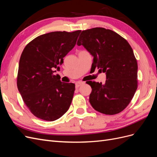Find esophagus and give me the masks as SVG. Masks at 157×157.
<instances>
[{"instance_id":"1","label":"esophagus","mask_w":157,"mask_h":157,"mask_svg":"<svg viewBox=\"0 0 157 157\" xmlns=\"http://www.w3.org/2000/svg\"><path fill=\"white\" fill-rule=\"evenodd\" d=\"M84 84V82H76V84H75L76 88H78L79 86H81V85H82Z\"/></svg>"}]
</instances>
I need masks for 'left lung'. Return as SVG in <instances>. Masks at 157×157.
Here are the masks:
<instances>
[{"instance_id":"left-lung-1","label":"left lung","mask_w":157,"mask_h":157,"mask_svg":"<svg viewBox=\"0 0 157 157\" xmlns=\"http://www.w3.org/2000/svg\"><path fill=\"white\" fill-rule=\"evenodd\" d=\"M93 57L92 67L105 73V82L90 81L89 101L95 110L113 115L128 105L137 88V63L132 47L115 31L103 27L82 31L77 41Z\"/></svg>"}]
</instances>
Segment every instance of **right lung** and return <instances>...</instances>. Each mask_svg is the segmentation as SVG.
I'll use <instances>...</instances> for the list:
<instances>
[{
  "label": "right lung",
  "mask_w": 157,
  "mask_h": 157,
  "mask_svg": "<svg viewBox=\"0 0 157 157\" xmlns=\"http://www.w3.org/2000/svg\"><path fill=\"white\" fill-rule=\"evenodd\" d=\"M81 31H54L36 37L20 57L17 85L23 101L36 117L54 121L67 111L75 84L61 82L54 73L76 44Z\"/></svg>",
  "instance_id": "right-lung-1"
}]
</instances>
